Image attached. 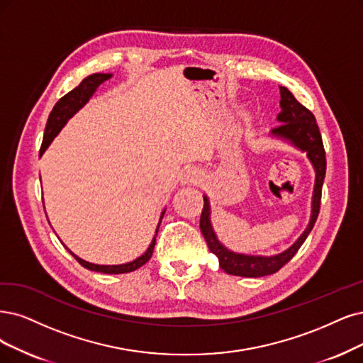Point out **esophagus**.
<instances>
[{
    "label": "esophagus",
    "instance_id": "1",
    "mask_svg": "<svg viewBox=\"0 0 363 363\" xmlns=\"http://www.w3.org/2000/svg\"><path fill=\"white\" fill-rule=\"evenodd\" d=\"M199 179V174L196 170H186L185 173V182H196Z\"/></svg>",
    "mask_w": 363,
    "mask_h": 363
}]
</instances>
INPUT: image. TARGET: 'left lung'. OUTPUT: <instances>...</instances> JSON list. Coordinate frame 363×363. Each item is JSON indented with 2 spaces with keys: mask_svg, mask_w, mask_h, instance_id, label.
Masks as SVG:
<instances>
[{
  "mask_svg": "<svg viewBox=\"0 0 363 363\" xmlns=\"http://www.w3.org/2000/svg\"><path fill=\"white\" fill-rule=\"evenodd\" d=\"M281 91V113L278 115V121H281V125L274 128L271 133L274 136L283 138L290 140L294 146L301 147L302 151H306L310 157L311 163L315 169V186H314V196H313V216L311 221L308 224L306 230L302 236L294 242L289 250L284 252L277 254L272 257H260V256H245V254H236L227 248H224L213 233L212 225L209 221V202L208 199L203 197V211L200 216V232L203 233L208 248L211 252L216 254L220 262V267L230 275L236 277H248V278H257L278 272L281 267L287 264L298 250L305 242V239L313 230V227L317 221L318 212H320V202H321V186L326 177V152L323 140H321V134L317 125L315 116L310 109H306L303 104H301L293 94L286 88L279 86Z\"/></svg>",
  "mask_w": 363,
  "mask_h": 363,
  "instance_id": "left-lung-1",
  "label": "left lung"
}]
</instances>
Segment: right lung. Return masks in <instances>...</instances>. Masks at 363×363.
<instances>
[{
	"instance_id": "obj_1",
	"label": "right lung",
	"mask_w": 363,
	"mask_h": 363,
	"mask_svg": "<svg viewBox=\"0 0 363 363\" xmlns=\"http://www.w3.org/2000/svg\"><path fill=\"white\" fill-rule=\"evenodd\" d=\"M111 76L112 74H104V73L91 74V76L85 77L82 82L79 84V86H76L70 92H67L64 97H61L57 101V104L53 106V109H52V112L48 118V124H46V128H45L42 147H40V155L45 152V150L49 146V143L53 140V138H55L57 134L60 133V130L64 127V124L67 123V119H70L80 109V107H82L89 100V97L92 96L94 91L97 89V86L100 84H103L104 80L109 79ZM163 216H164V212L161 213V218H163ZM160 223H158V227H160ZM158 227L155 230V236L152 239V242H151L150 248L146 250V252L142 254L139 259L133 260L130 263H125V264H112V266L94 264V263H89V262L79 259L77 256H74L72 251H70V254L80 264L86 267V269H89V271H96V272H101V274H127V272L139 269L140 266H143L147 260L151 259L154 247H155V238H157V233H158Z\"/></svg>"
}]
</instances>
